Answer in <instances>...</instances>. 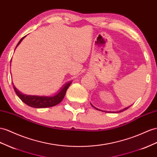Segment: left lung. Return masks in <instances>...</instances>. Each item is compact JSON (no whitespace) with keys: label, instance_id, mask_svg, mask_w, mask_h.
Instances as JSON below:
<instances>
[{"label":"left lung","instance_id":"obj_1","mask_svg":"<svg viewBox=\"0 0 157 157\" xmlns=\"http://www.w3.org/2000/svg\"><path fill=\"white\" fill-rule=\"evenodd\" d=\"M91 105L94 107V105H92V104H91ZM129 107H130V106H129ZM129 107H126V108H124V109H122V110H121V111H119V112H122V111H124V110H126V109H128V108H129Z\"/></svg>","mask_w":157,"mask_h":157}]
</instances>
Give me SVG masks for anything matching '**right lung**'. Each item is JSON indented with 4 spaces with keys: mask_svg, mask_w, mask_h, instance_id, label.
<instances>
[{
    "mask_svg": "<svg viewBox=\"0 0 157 157\" xmlns=\"http://www.w3.org/2000/svg\"><path fill=\"white\" fill-rule=\"evenodd\" d=\"M25 36H24L23 38H21V40H20L19 42L17 44V47L19 45L20 43L22 42V40L25 38ZM71 83V82L66 83L57 94L54 96H52V97L51 96L50 97H48V96L28 95L25 94H22L21 92H20L17 88L15 87L13 83V88L14 90L15 93L17 94L18 97L21 99L24 103H26V105L34 108H44V107H50L55 106L61 102L63 100L64 96L66 95L67 88L69 87Z\"/></svg>",
    "mask_w": 157,
    "mask_h": 157,
    "instance_id": "add662e5",
    "label": "right lung"
}]
</instances>
